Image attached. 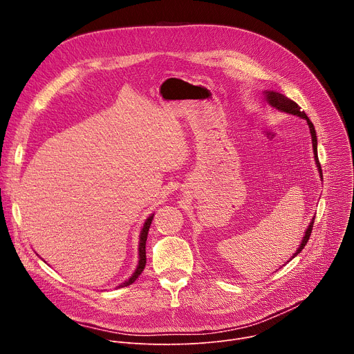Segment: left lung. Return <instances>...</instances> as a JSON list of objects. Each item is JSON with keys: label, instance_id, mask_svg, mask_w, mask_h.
<instances>
[{"label": "left lung", "instance_id": "left-lung-1", "mask_svg": "<svg viewBox=\"0 0 354 354\" xmlns=\"http://www.w3.org/2000/svg\"><path fill=\"white\" fill-rule=\"evenodd\" d=\"M265 93H266V100H268V102H269L273 108H276V109H279V111H281V112H287V113H291V115H297V116H299V118L307 120V123H308V126H310L311 137H313V147H314L315 162H317V167H318L319 174L322 175L321 162H319V160H318V151H317V144H318V142H317V133H315V127H314L313 122L308 119V116L306 115V112L301 111V108L294 102V100L288 99L287 96H284V95H281V93H279V92H273V91H268V92H265ZM313 227H314V218H313V221L310 223V225H308V228H307V231H306V235H304V238H302L301 245L298 246V249H297V252H295L292 258H295V257L299 254V252H301L302 249H304V246L307 245V242H308V239H310V236H311V232H313Z\"/></svg>", "mask_w": 354, "mask_h": 354}]
</instances>
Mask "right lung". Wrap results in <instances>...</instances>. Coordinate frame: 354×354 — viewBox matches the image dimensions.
<instances>
[{
  "mask_svg": "<svg viewBox=\"0 0 354 354\" xmlns=\"http://www.w3.org/2000/svg\"><path fill=\"white\" fill-rule=\"evenodd\" d=\"M153 218H154V214H153V216H149V217L147 218V221L144 223V227H142V230H141V234H140V248H138L140 261H138V266H137L136 272L133 273V276H131L127 281H124L122 286H119V287L129 286V284L134 283V281H136V279L141 274V272H142V270H144V268H145V262H147V258H145V242H147L148 230H149V225H151V221H153Z\"/></svg>",
  "mask_w": 354,
  "mask_h": 354,
  "instance_id": "1",
  "label": "right lung"
}]
</instances>
